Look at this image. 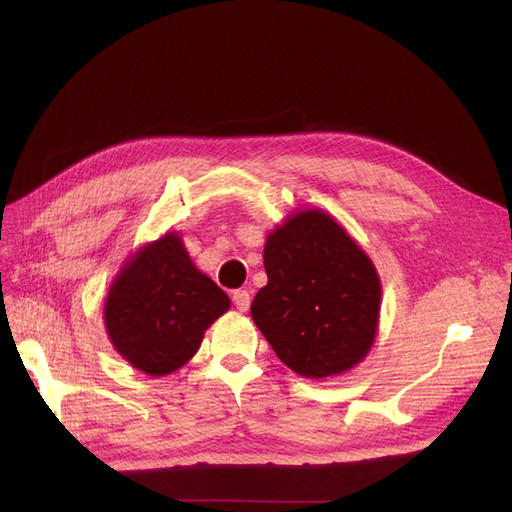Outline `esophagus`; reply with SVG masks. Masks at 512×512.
I'll list each match as a JSON object with an SVG mask.
<instances>
[{
	"mask_svg": "<svg viewBox=\"0 0 512 512\" xmlns=\"http://www.w3.org/2000/svg\"><path fill=\"white\" fill-rule=\"evenodd\" d=\"M232 303H235L237 309H241V312H247V309H250V303H252L250 292L243 290V288L235 290V292H232Z\"/></svg>",
	"mask_w": 512,
	"mask_h": 512,
	"instance_id": "34e87169",
	"label": "esophagus"
}]
</instances>
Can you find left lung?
Returning a JSON list of instances; mask_svg holds the SVG:
<instances>
[{"mask_svg":"<svg viewBox=\"0 0 512 512\" xmlns=\"http://www.w3.org/2000/svg\"><path fill=\"white\" fill-rule=\"evenodd\" d=\"M269 282L252 318L292 371L327 378L354 367L374 344L380 280L365 252L322 211H301L265 245Z\"/></svg>","mask_w":512,"mask_h":512,"instance_id":"left-lung-1","label":"left lung"}]
</instances>
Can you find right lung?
Masks as SVG:
<instances>
[{"label":"right lung","mask_w":512,"mask_h":512,"mask_svg":"<svg viewBox=\"0 0 512 512\" xmlns=\"http://www.w3.org/2000/svg\"><path fill=\"white\" fill-rule=\"evenodd\" d=\"M228 307L226 292L192 265L179 237L166 235L119 273L104 322L123 359L164 376L192 359L209 324Z\"/></svg>","instance_id":"1"}]
</instances>
